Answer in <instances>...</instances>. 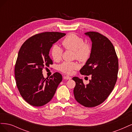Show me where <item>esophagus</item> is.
I'll use <instances>...</instances> for the list:
<instances>
[{"label":"esophagus","mask_w":132,"mask_h":132,"mask_svg":"<svg viewBox=\"0 0 132 132\" xmlns=\"http://www.w3.org/2000/svg\"><path fill=\"white\" fill-rule=\"evenodd\" d=\"M64 79H67V80H70V79H71V78L69 77V76H67V75L65 76V75H64Z\"/></svg>","instance_id":"esophagus-1"}]
</instances>
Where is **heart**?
I'll list each match as a JSON object with an SVG mask.
<instances>
[{
	"label": "heart",
	"instance_id": "heart-1",
	"mask_svg": "<svg viewBox=\"0 0 132 132\" xmlns=\"http://www.w3.org/2000/svg\"><path fill=\"white\" fill-rule=\"evenodd\" d=\"M62 44L66 50H71L74 51V57L81 62H85L90 57L92 53V47L90 44L85 43L82 37L77 35L70 34L64 38ZM51 56L55 62L61 60L63 54V50L58 45H54L51 50ZM79 67L77 62L65 61L59 65V69L62 72L67 74H72L74 70Z\"/></svg>",
	"mask_w": 132,
	"mask_h": 132
}]
</instances>
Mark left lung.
<instances>
[{
	"label": "left lung",
	"instance_id": "8db88e82",
	"mask_svg": "<svg viewBox=\"0 0 132 132\" xmlns=\"http://www.w3.org/2000/svg\"><path fill=\"white\" fill-rule=\"evenodd\" d=\"M92 41V53L81 74L91 75L88 84L82 80L73 78L76 85L74 95L80 104L86 107L100 105L112 91L117 79L118 61L113 45L109 38L97 32L85 33Z\"/></svg>",
	"mask_w": 132,
	"mask_h": 132
}]
</instances>
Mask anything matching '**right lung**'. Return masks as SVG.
<instances>
[{
    "mask_svg": "<svg viewBox=\"0 0 132 132\" xmlns=\"http://www.w3.org/2000/svg\"><path fill=\"white\" fill-rule=\"evenodd\" d=\"M65 35L58 32L36 34L25 41L19 51L15 65L16 84L22 97L32 106H42L49 102L62 80L58 72L45 78L42 70L53 64L50 50Z\"/></svg>",
    "mask_w": 132,
    "mask_h": 132,
    "instance_id": "1",
    "label": "right lung"
}]
</instances>
